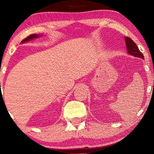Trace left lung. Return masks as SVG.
I'll list each match as a JSON object with an SVG mask.
<instances>
[{
	"label": "left lung",
	"instance_id": "obj_1",
	"mask_svg": "<svg viewBox=\"0 0 154 154\" xmlns=\"http://www.w3.org/2000/svg\"><path fill=\"white\" fill-rule=\"evenodd\" d=\"M125 39L128 53L129 54H131V55L137 57L144 59V55L140 52V50H139L137 45L134 43V41L131 38H130L129 37H125Z\"/></svg>",
	"mask_w": 154,
	"mask_h": 154
}]
</instances>
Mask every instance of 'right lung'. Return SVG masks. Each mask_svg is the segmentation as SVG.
<instances>
[{"mask_svg": "<svg viewBox=\"0 0 154 154\" xmlns=\"http://www.w3.org/2000/svg\"><path fill=\"white\" fill-rule=\"evenodd\" d=\"M38 36H39L38 35L34 34V33H33V34H31V35H29L28 37H26V38H24V39L23 40V41H22V43H24V42L29 41H30V40H31V39L35 38H38Z\"/></svg>", "mask_w": 154, "mask_h": 154, "instance_id": "obj_1", "label": "right lung"}]
</instances>
